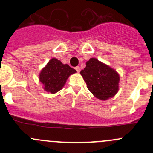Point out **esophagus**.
Returning a JSON list of instances; mask_svg holds the SVG:
<instances>
[{"label":"esophagus","instance_id":"obj_1","mask_svg":"<svg viewBox=\"0 0 153 153\" xmlns=\"http://www.w3.org/2000/svg\"><path fill=\"white\" fill-rule=\"evenodd\" d=\"M75 70H76L78 72H79L80 71H81V69H80V67H75Z\"/></svg>","mask_w":153,"mask_h":153}]
</instances>
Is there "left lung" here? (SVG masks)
I'll list each match as a JSON object with an SVG mask.
<instances>
[{
  "label": "left lung",
  "mask_w": 153,
  "mask_h": 153,
  "mask_svg": "<svg viewBox=\"0 0 153 153\" xmlns=\"http://www.w3.org/2000/svg\"><path fill=\"white\" fill-rule=\"evenodd\" d=\"M86 65L81 75L88 89L100 100L112 98L118 91L120 77L116 71L96 58H90Z\"/></svg>",
  "instance_id": "left-lung-1"
}]
</instances>
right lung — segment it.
Instances as JSON below:
<instances>
[{
	"label": "right lung",
	"mask_w": 153,
	"mask_h": 153,
	"mask_svg": "<svg viewBox=\"0 0 153 153\" xmlns=\"http://www.w3.org/2000/svg\"><path fill=\"white\" fill-rule=\"evenodd\" d=\"M76 70L68 64H63L59 60L52 58L40 73V81L44 84V89L50 93L61 90L66 84L68 77Z\"/></svg>",
	"instance_id": "1"
}]
</instances>
